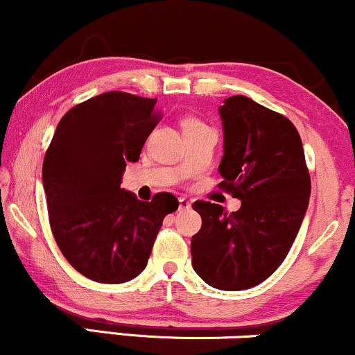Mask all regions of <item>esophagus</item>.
Instances as JSON below:
<instances>
[{
  "label": "esophagus",
  "instance_id": "esophagus-1",
  "mask_svg": "<svg viewBox=\"0 0 355 355\" xmlns=\"http://www.w3.org/2000/svg\"><path fill=\"white\" fill-rule=\"evenodd\" d=\"M191 207V200L187 198H179V209L181 211H186V209Z\"/></svg>",
  "mask_w": 355,
  "mask_h": 355
}]
</instances>
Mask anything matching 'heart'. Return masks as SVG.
<instances>
[{
    "label": "heart",
    "mask_w": 355,
    "mask_h": 355,
    "mask_svg": "<svg viewBox=\"0 0 355 355\" xmlns=\"http://www.w3.org/2000/svg\"><path fill=\"white\" fill-rule=\"evenodd\" d=\"M194 125H202V123L198 120H186L184 121V128H187V126H194Z\"/></svg>",
    "instance_id": "1"
}]
</instances>
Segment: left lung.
Returning a JSON list of instances; mask_svg holds the SVG:
<instances>
[{"instance_id":"left-lung-1","label":"left lung","mask_w":355,"mask_h":355,"mask_svg":"<svg viewBox=\"0 0 355 355\" xmlns=\"http://www.w3.org/2000/svg\"><path fill=\"white\" fill-rule=\"evenodd\" d=\"M224 156L218 187L242 200L237 212L196 200L202 227L191 240L192 266L209 286H257L283 263L303 222L311 178L298 130L286 116L243 95L218 108Z\"/></svg>"}]
</instances>
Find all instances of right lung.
<instances>
[{"label":"right lung","mask_w":355,"mask_h":355,"mask_svg":"<svg viewBox=\"0 0 355 355\" xmlns=\"http://www.w3.org/2000/svg\"><path fill=\"white\" fill-rule=\"evenodd\" d=\"M156 98L107 92L71 108L57 125L42 164L52 235L67 261L98 283H125L146 268L163 218L178 199L151 202L121 189L161 120Z\"/></svg>","instance_id":"add662e5"}]
</instances>
